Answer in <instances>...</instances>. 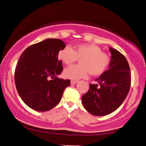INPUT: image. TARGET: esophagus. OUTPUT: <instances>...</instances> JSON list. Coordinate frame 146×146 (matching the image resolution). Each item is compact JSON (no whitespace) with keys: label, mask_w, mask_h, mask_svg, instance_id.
Instances as JSON below:
<instances>
[{"label":"esophagus","mask_w":146,"mask_h":146,"mask_svg":"<svg viewBox=\"0 0 146 146\" xmlns=\"http://www.w3.org/2000/svg\"><path fill=\"white\" fill-rule=\"evenodd\" d=\"M70 83L73 84V85H76V84L78 83V81H77V80H71V81H70Z\"/></svg>","instance_id":"1"}]
</instances>
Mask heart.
<instances>
[{"instance_id":"heart-1","label":"heart","mask_w":146,"mask_h":146,"mask_svg":"<svg viewBox=\"0 0 146 146\" xmlns=\"http://www.w3.org/2000/svg\"><path fill=\"white\" fill-rule=\"evenodd\" d=\"M58 57L66 65L81 59L80 66H72L64 70V78L72 80H78L86 78L90 73L96 76L102 74L108 68L110 58L108 54L102 52V50L93 44H81L73 50L70 46L59 50Z\"/></svg>"}]
</instances>
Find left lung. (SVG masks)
<instances>
[{
	"label": "left lung",
	"instance_id": "8db88e82",
	"mask_svg": "<svg viewBox=\"0 0 146 146\" xmlns=\"http://www.w3.org/2000/svg\"><path fill=\"white\" fill-rule=\"evenodd\" d=\"M110 61L108 69L96 80L98 84L90 85L88 92L82 96L85 108L92 115L104 116L117 110L128 94L131 73L123 54L109 47Z\"/></svg>",
	"mask_w": 146,
	"mask_h": 146
}]
</instances>
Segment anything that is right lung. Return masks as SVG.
<instances>
[{
  "label": "right lung",
  "instance_id": "1",
  "mask_svg": "<svg viewBox=\"0 0 146 146\" xmlns=\"http://www.w3.org/2000/svg\"><path fill=\"white\" fill-rule=\"evenodd\" d=\"M65 47L61 40L47 38L29 46L21 54L15 69V85L21 99L31 109H52L70 85V80L57 77L63 70L58 53Z\"/></svg>",
  "mask_w": 146,
  "mask_h": 146
}]
</instances>
